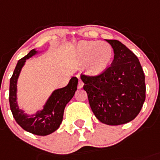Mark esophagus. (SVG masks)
Segmentation results:
<instances>
[{"label":"esophagus","mask_w":160,"mask_h":160,"mask_svg":"<svg viewBox=\"0 0 160 160\" xmlns=\"http://www.w3.org/2000/svg\"><path fill=\"white\" fill-rule=\"evenodd\" d=\"M77 87H78V88H79V89L82 88L83 87V82L81 80H79V82H78V86H77Z\"/></svg>","instance_id":"34e87169"}]
</instances>
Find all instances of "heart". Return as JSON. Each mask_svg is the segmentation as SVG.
Listing matches in <instances>:
<instances>
[{"label":"heart","instance_id":"b5f03b06","mask_svg":"<svg viewBox=\"0 0 160 160\" xmlns=\"http://www.w3.org/2000/svg\"><path fill=\"white\" fill-rule=\"evenodd\" d=\"M74 56L79 62H84L83 69L86 74L98 76L110 66L113 50L106 42L81 41L76 45Z\"/></svg>","mask_w":160,"mask_h":160}]
</instances>
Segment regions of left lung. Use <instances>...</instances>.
Masks as SVG:
<instances>
[{
	"label": "left lung",
	"mask_w": 160,
	"mask_h": 160,
	"mask_svg": "<svg viewBox=\"0 0 160 160\" xmlns=\"http://www.w3.org/2000/svg\"><path fill=\"white\" fill-rule=\"evenodd\" d=\"M114 50V61L97 77L80 76L92 112L98 120L118 125L133 120L145 100L144 73L137 57L118 40L105 39Z\"/></svg>",
	"instance_id": "1"
}]
</instances>
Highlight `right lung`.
<instances>
[{
    "label": "right lung",
    "instance_id": "obj_1",
    "mask_svg": "<svg viewBox=\"0 0 160 160\" xmlns=\"http://www.w3.org/2000/svg\"><path fill=\"white\" fill-rule=\"evenodd\" d=\"M38 53V50L33 49L17 62L10 79L9 103L15 120L24 130L35 135L46 136L59 128L63 119L65 106L71 100L77 89L78 79L76 77H72L67 86L53 91L42 110L31 115L26 114L24 110L19 109L18 105V78L27 60Z\"/></svg>",
    "mask_w": 160,
    "mask_h": 160
}]
</instances>
